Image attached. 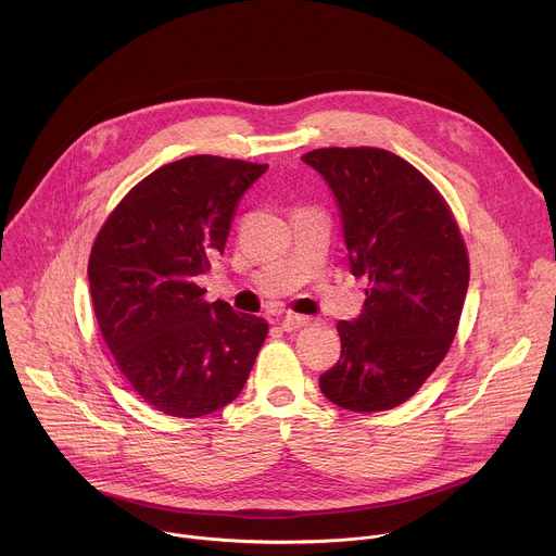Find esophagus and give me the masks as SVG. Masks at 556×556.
<instances>
[{"label":"esophagus","mask_w":556,"mask_h":556,"mask_svg":"<svg viewBox=\"0 0 556 556\" xmlns=\"http://www.w3.org/2000/svg\"><path fill=\"white\" fill-rule=\"evenodd\" d=\"M307 321H309L307 316H301V314H286L283 319H281V328H283L286 332H294V330L307 326Z\"/></svg>","instance_id":"obj_1"}]
</instances>
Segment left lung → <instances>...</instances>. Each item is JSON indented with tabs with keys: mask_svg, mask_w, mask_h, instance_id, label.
Returning <instances> with one entry per match:
<instances>
[{
	"mask_svg": "<svg viewBox=\"0 0 556 556\" xmlns=\"http://www.w3.org/2000/svg\"><path fill=\"white\" fill-rule=\"evenodd\" d=\"M332 189L350 270L365 277L363 312L339 321L341 358L326 399L371 414L403 405L446 356L468 288V255L438 189L401 155L326 147L301 155Z\"/></svg>",
	"mask_w": 556,
	"mask_h": 556,
	"instance_id": "left-lung-1",
	"label": "left lung"
}]
</instances>
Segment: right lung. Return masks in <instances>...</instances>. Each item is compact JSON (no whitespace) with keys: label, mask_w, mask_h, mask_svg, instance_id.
Masks as SVG:
<instances>
[{"label":"right lung","mask_w":556,"mask_h":556,"mask_svg":"<svg viewBox=\"0 0 556 556\" xmlns=\"http://www.w3.org/2000/svg\"><path fill=\"white\" fill-rule=\"evenodd\" d=\"M266 169L182 157L140 180L97 235L88 279L101 334L134 391L167 416L232 403L264 345L262 316L204 301L195 277L224 253L237 204Z\"/></svg>","instance_id":"right-lung-1"}]
</instances>
